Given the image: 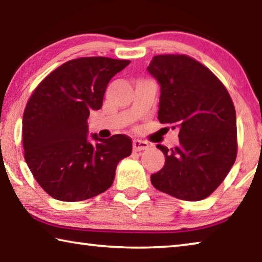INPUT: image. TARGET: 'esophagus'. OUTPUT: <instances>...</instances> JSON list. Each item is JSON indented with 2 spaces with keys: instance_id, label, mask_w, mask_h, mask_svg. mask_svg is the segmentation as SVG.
I'll return each instance as SVG.
<instances>
[{
  "instance_id": "obj_1",
  "label": "esophagus",
  "mask_w": 262,
  "mask_h": 262,
  "mask_svg": "<svg viewBox=\"0 0 262 262\" xmlns=\"http://www.w3.org/2000/svg\"><path fill=\"white\" fill-rule=\"evenodd\" d=\"M150 147V144L145 141H141V140H134L133 141V149L135 151H141V150H145Z\"/></svg>"
}]
</instances>
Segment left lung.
Instances as JSON below:
<instances>
[{"instance_id": "8db88e82", "label": "left lung", "mask_w": 262, "mask_h": 262, "mask_svg": "<svg viewBox=\"0 0 262 262\" xmlns=\"http://www.w3.org/2000/svg\"><path fill=\"white\" fill-rule=\"evenodd\" d=\"M148 72L161 84L158 120L179 127V147L150 177L155 188L185 201H200L223 183L237 157L236 110L220 78L193 57L162 54Z\"/></svg>"}]
</instances>
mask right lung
Returning <instances> with one entry per match:
<instances>
[{"label": "right lung", "mask_w": 262, "mask_h": 262, "mask_svg": "<svg viewBox=\"0 0 262 262\" xmlns=\"http://www.w3.org/2000/svg\"><path fill=\"white\" fill-rule=\"evenodd\" d=\"M130 63L104 56L64 62L34 89L23 115L24 158L40 187L60 201L88 200L107 190L115 168L132 154L129 136L88 141L90 111L99 110L108 82Z\"/></svg>", "instance_id": "obj_1"}]
</instances>
